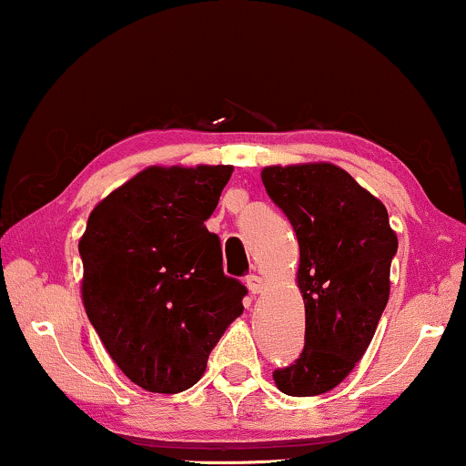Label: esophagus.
Wrapping results in <instances>:
<instances>
[{"mask_svg":"<svg viewBox=\"0 0 466 466\" xmlns=\"http://www.w3.org/2000/svg\"><path fill=\"white\" fill-rule=\"evenodd\" d=\"M246 284H248V290H250L252 295H263V292L267 290V282L260 276H257V273L248 276Z\"/></svg>","mask_w":466,"mask_h":466,"instance_id":"34e87169","label":"esophagus"}]
</instances>
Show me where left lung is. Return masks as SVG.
I'll list each match as a JSON object with an SVG mask.
<instances>
[{
    "instance_id": "8db88e82",
    "label": "left lung",
    "mask_w": 466,
    "mask_h": 466,
    "mask_svg": "<svg viewBox=\"0 0 466 466\" xmlns=\"http://www.w3.org/2000/svg\"><path fill=\"white\" fill-rule=\"evenodd\" d=\"M260 177L295 227L305 303L303 352L273 380L290 397H316L365 356L390 297L399 239L384 203L333 163L271 165Z\"/></svg>"
}]
</instances>
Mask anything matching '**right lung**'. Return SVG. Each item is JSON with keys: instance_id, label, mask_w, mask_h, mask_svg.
Instances as JSON below:
<instances>
[{"instance_id": "add662e5", "label": "right lung", "mask_w": 466, "mask_h": 466, "mask_svg": "<svg viewBox=\"0 0 466 466\" xmlns=\"http://www.w3.org/2000/svg\"><path fill=\"white\" fill-rule=\"evenodd\" d=\"M231 165H152L112 190L78 241L82 303L107 354L133 384L176 394L241 316L246 286L222 271L206 222Z\"/></svg>"}]
</instances>
